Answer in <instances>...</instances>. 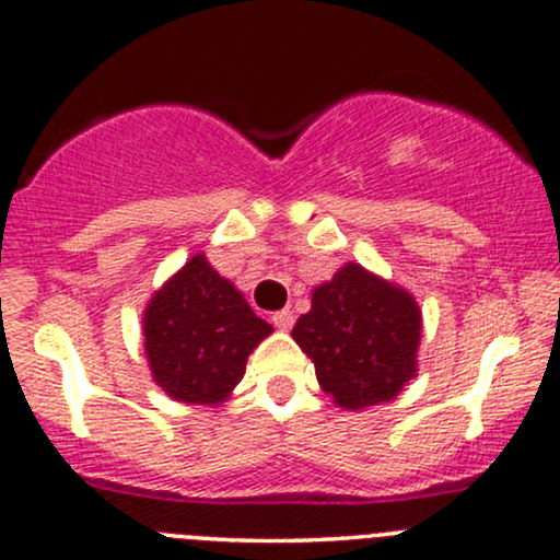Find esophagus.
Wrapping results in <instances>:
<instances>
[{"label": "esophagus", "instance_id": "esophagus-1", "mask_svg": "<svg viewBox=\"0 0 560 560\" xmlns=\"http://www.w3.org/2000/svg\"><path fill=\"white\" fill-rule=\"evenodd\" d=\"M270 322L276 324V327L279 329H292V324H294V313L290 311V308H284V311H276L273 316H270Z\"/></svg>", "mask_w": 560, "mask_h": 560}]
</instances>
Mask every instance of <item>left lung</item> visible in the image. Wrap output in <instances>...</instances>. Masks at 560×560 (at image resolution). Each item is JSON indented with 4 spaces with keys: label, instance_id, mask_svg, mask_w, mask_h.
<instances>
[{
    "label": "left lung",
    "instance_id": "1",
    "mask_svg": "<svg viewBox=\"0 0 560 560\" xmlns=\"http://www.w3.org/2000/svg\"><path fill=\"white\" fill-rule=\"evenodd\" d=\"M420 308L409 292L348 262L313 290L292 337L316 366L322 388L346 409L390 401L415 377Z\"/></svg>",
    "mask_w": 560,
    "mask_h": 560
}]
</instances>
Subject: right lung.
I'll return each mask as SVG.
<instances>
[{"mask_svg":"<svg viewBox=\"0 0 560 560\" xmlns=\"http://www.w3.org/2000/svg\"><path fill=\"white\" fill-rule=\"evenodd\" d=\"M273 331L242 292L196 255L145 308L143 335L153 380L186 404H220L244 377L257 342Z\"/></svg>","mask_w":560,"mask_h":560,"instance_id":"right-lung-1","label":"right lung"}]
</instances>
